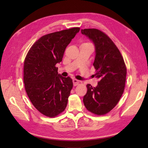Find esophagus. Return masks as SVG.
<instances>
[{"instance_id": "esophagus-1", "label": "esophagus", "mask_w": 148, "mask_h": 148, "mask_svg": "<svg viewBox=\"0 0 148 148\" xmlns=\"http://www.w3.org/2000/svg\"><path fill=\"white\" fill-rule=\"evenodd\" d=\"M73 85L74 86H76L77 85H78L80 83V81L78 80H76V79H73Z\"/></svg>"}]
</instances>
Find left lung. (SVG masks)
Wrapping results in <instances>:
<instances>
[{"mask_svg":"<svg viewBox=\"0 0 148 148\" xmlns=\"http://www.w3.org/2000/svg\"><path fill=\"white\" fill-rule=\"evenodd\" d=\"M81 32L95 45L94 64L99 80L93 88L87 84V93L83 103L90 112L103 115L109 112L118 104L125 88L127 69L121 54L111 39L96 29H82Z\"/></svg>","mask_w":148,"mask_h":148,"instance_id":"left-lung-1","label":"left lung"}]
</instances>
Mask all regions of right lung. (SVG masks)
<instances>
[{
	"label": "right lung",
	"mask_w": 148,
	"mask_h": 148,
	"mask_svg": "<svg viewBox=\"0 0 148 148\" xmlns=\"http://www.w3.org/2000/svg\"><path fill=\"white\" fill-rule=\"evenodd\" d=\"M79 27L45 35L32 46L24 63V83L27 96L36 109L50 118L64 112L73 83L58 74V63Z\"/></svg>",
	"instance_id": "add662e5"
}]
</instances>
